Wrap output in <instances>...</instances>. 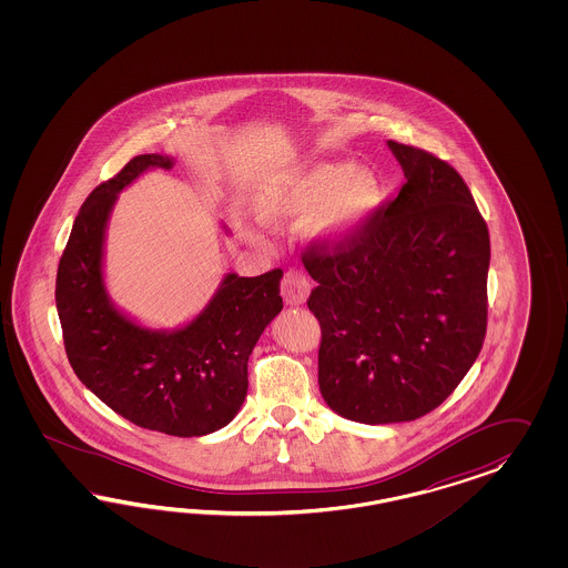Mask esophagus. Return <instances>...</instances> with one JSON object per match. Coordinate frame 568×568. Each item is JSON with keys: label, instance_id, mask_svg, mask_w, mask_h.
Listing matches in <instances>:
<instances>
[{"label": "esophagus", "instance_id": "esophagus-1", "mask_svg": "<svg viewBox=\"0 0 568 568\" xmlns=\"http://www.w3.org/2000/svg\"><path fill=\"white\" fill-rule=\"evenodd\" d=\"M310 293V281L306 275H302L300 271H290L283 276L281 283V295L285 300V304L290 306H300L306 302Z\"/></svg>", "mask_w": 568, "mask_h": 568}]
</instances>
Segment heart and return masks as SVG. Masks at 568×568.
Wrapping results in <instances>:
<instances>
[{"mask_svg":"<svg viewBox=\"0 0 568 568\" xmlns=\"http://www.w3.org/2000/svg\"><path fill=\"white\" fill-rule=\"evenodd\" d=\"M383 200L377 174L347 162H312L276 174L256 195L258 216L271 226L310 219L308 231L327 243H345L373 221ZM250 240L258 229L243 226Z\"/></svg>","mask_w":568,"mask_h":568,"instance_id":"heart-1","label":"heart"}]
</instances>
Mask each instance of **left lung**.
I'll use <instances>...</instances> for the list:
<instances>
[{
    "instance_id": "8db88e82",
    "label": "left lung",
    "mask_w": 568,
    "mask_h": 568,
    "mask_svg": "<svg viewBox=\"0 0 568 568\" xmlns=\"http://www.w3.org/2000/svg\"><path fill=\"white\" fill-rule=\"evenodd\" d=\"M406 183L345 243L310 245L318 283V385L333 413L364 423L437 408L481 352L489 231L463 176L435 155L387 141Z\"/></svg>"
}]
</instances>
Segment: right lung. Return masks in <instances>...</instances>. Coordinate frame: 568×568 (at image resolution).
<instances>
[{
  "label": "right lung",
  "mask_w": 568,
  "mask_h": 568,
  "mask_svg": "<svg viewBox=\"0 0 568 568\" xmlns=\"http://www.w3.org/2000/svg\"><path fill=\"white\" fill-rule=\"evenodd\" d=\"M172 166L171 155H138L89 193L60 258L55 308L70 366L89 392L138 427L202 437L240 413L250 354L283 310V271L226 273L206 308L172 331L143 327L116 308L103 283L112 207L143 172Z\"/></svg>",
  "instance_id": "right-lung-1"
}]
</instances>
